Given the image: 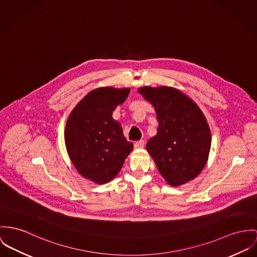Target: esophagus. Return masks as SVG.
<instances>
[{"instance_id": "obj_1", "label": "esophagus", "mask_w": 257, "mask_h": 257, "mask_svg": "<svg viewBox=\"0 0 257 257\" xmlns=\"http://www.w3.org/2000/svg\"><path fill=\"white\" fill-rule=\"evenodd\" d=\"M144 146H145V141H144V140H140L138 142H136L135 145H134L135 149H137V150H139V149H143Z\"/></svg>"}]
</instances>
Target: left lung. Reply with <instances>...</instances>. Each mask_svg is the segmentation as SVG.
<instances>
[{"label":"left lung","instance_id":"obj_1","mask_svg":"<svg viewBox=\"0 0 257 257\" xmlns=\"http://www.w3.org/2000/svg\"><path fill=\"white\" fill-rule=\"evenodd\" d=\"M157 112L158 133L147 143L161 176L173 187L198 176L211 147V133L198 104L172 87H142L138 90Z\"/></svg>","mask_w":257,"mask_h":257}]
</instances>
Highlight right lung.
Wrapping results in <instances>:
<instances>
[{
  "mask_svg": "<svg viewBox=\"0 0 257 257\" xmlns=\"http://www.w3.org/2000/svg\"><path fill=\"white\" fill-rule=\"evenodd\" d=\"M129 88L101 87L88 93L69 114L65 147L80 174L97 184L115 177L133 150L112 112L127 99Z\"/></svg>",
  "mask_w": 257,
  "mask_h": 257,
  "instance_id": "add662e5",
  "label": "right lung"
}]
</instances>
